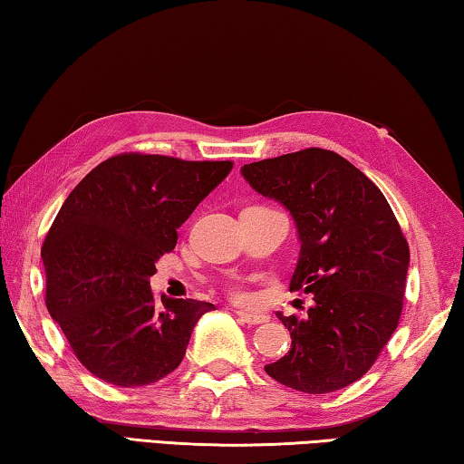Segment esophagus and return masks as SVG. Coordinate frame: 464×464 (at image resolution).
<instances>
[{
    "label": "esophagus",
    "instance_id": "34e87169",
    "mask_svg": "<svg viewBox=\"0 0 464 464\" xmlns=\"http://www.w3.org/2000/svg\"><path fill=\"white\" fill-rule=\"evenodd\" d=\"M237 314L240 316V321L246 323V324H263V323H267V316L261 314V313H248V310H238Z\"/></svg>",
    "mask_w": 464,
    "mask_h": 464
}]
</instances>
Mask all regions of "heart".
<instances>
[{"mask_svg":"<svg viewBox=\"0 0 464 464\" xmlns=\"http://www.w3.org/2000/svg\"><path fill=\"white\" fill-rule=\"evenodd\" d=\"M234 295H237V298H242V295H245V294H242L240 290H234Z\"/></svg>","mask_w":464,"mask_h":464,"instance_id":"b5f03b06","label":"heart"}]
</instances>
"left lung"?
Masks as SVG:
<instances>
[{"label": "left lung", "instance_id": "8db88e82", "mask_svg": "<svg viewBox=\"0 0 464 464\" xmlns=\"http://www.w3.org/2000/svg\"><path fill=\"white\" fill-rule=\"evenodd\" d=\"M242 174L290 209L302 242L290 290L313 295L302 318L277 314L292 347L265 372L308 394L345 389L374 366L403 313V230L381 188L331 150L267 158Z\"/></svg>", "mask_w": 464, "mask_h": 464}]
</instances>
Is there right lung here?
Segmentation results:
<instances>
[{"label":"right lung","mask_w":464,"mask_h":464,"mask_svg":"<svg viewBox=\"0 0 464 464\" xmlns=\"http://www.w3.org/2000/svg\"><path fill=\"white\" fill-rule=\"evenodd\" d=\"M232 166L125 151L90 170L61 205L41 248L44 302L96 378L131 389L179 368L214 304L162 295L158 306L150 277Z\"/></svg>","instance_id":"1"}]
</instances>
